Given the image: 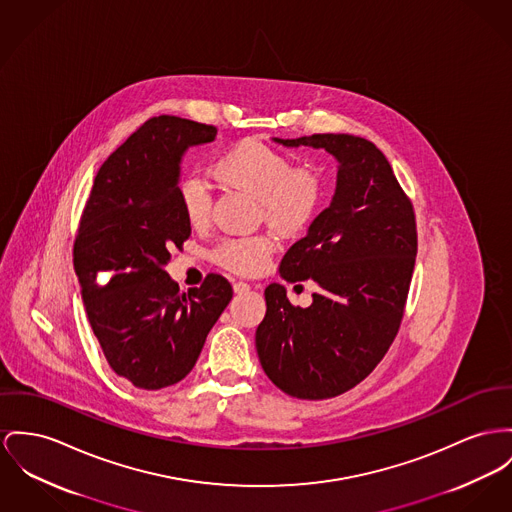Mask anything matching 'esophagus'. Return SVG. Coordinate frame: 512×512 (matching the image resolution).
I'll list each match as a JSON object with an SVG mask.
<instances>
[{"label": "esophagus", "instance_id": "34e87169", "mask_svg": "<svg viewBox=\"0 0 512 512\" xmlns=\"http://www.w3.org/2000/svg\"><path fill=\"white\" fill-rule=\"evenodd\" d=\"M233 289H235V293H246L250 289V285L246 281H235Z\"/></svg>", "mask_w": 512, "mask_h": 512}]
</instances>
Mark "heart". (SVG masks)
<instances>
[{"instance_id": "obj_1", "label": "heart", "mask_w": 512, "mask_h": 512, "mask_svg": "<svg viewBox=\"0 0 512 512\" xmlns=\"http://www.w3.org/2000/svg\"><path fill=\"white\" fill-rule=\"evenodd\" d=\"M213 172L221 184L260 202V213L279 233H295L314 217L322 200V176L314 167H295L293 159L260 141H240L223 153ZM178 204L192 227H205L211 217V190L204 178L186 176L178 186ZM273 252L268 237L225 240L217 256L239 273L262 272Z\"/></svg>"}]
</instances>
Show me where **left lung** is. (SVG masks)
Here are the masks:
<instances>
[{"label": "left lung", "mask_w": 512, "mask_h": 512, "mask_svg": "<svg viewBox=\"0 0 512 512\" xmlns=\"http://www.w3.org/2000/svg\"><path fill=\"white\" fill-rule=\"evenodd\" d=\"M283 147L324 149L338 163L330 205L281 258L285 281L312 279L310 307H293L283 285L266 287L256 330L264 373L285 394L326 400L359 384L396 338L417 254L413 207L369 139L314 134Z\"/></svg>", "instance_id": "8db88e82"}]
</instances>
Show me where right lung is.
<instances>
[{"instance_id": "obj_1", "label": "right lung", "mask_w": 512, "mask_h": 512, "mask_svg": "<svg viewBox=\"0 0 512 512\" xmlns=\"http://www.w3.org/2000/svg\"><path fill=\"white\" fill-rule=\"evenodd\" d=\"M215 136L217 128L178 116L147 120L104 161L81 217L73 266L89 324L112 371L143 390L194 369L233 299L217 273L182 293L167 272L172 248L190 237L178 204L182 159Z\"/></svg>"}]
</instances>
